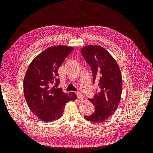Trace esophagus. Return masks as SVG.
<instances>
[{"mask_svg": "<svg viewBox=\"0 0 153 153\" xmlns=\"http://www.w3.org/2000/svg\"><path fill=\"white\" fill-rule=\"evenodd\" d=\"M76 95H77V97H78V100H84V96H83V95L82 94L81 92H76Z\"/></svg>", "mask_w": 153, "mask_h": 153, "instance_id": "obj_1", "label": "esophagus"}]
</instances>
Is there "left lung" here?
I'll return each instance as SVG.
<instances>
[{
  "mask_svg": "<svg viewBox=\"0 0 153 153\" xmlns=\"http://www.w3.org/2000/svg\"><path fill=\"white\" fill-rule=\"evenodd\" d=\"M81 53L91 68L93 83L98 84L100 88V92L89 99L95 106L94 112L84 118L92 122L105 121L116 110L121 100L123 80L120 68L108 51L100 46H85Z\"/></svg>",
  "mask_w": 153,
  "mask_h": 153,
  "instance_id": "1",
  "label": "left lung"
}]
</instances>
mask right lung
<instances>
[{"mask_svg": "<svg viewBox=\"0 0 153 153\" xmlns=\"http://www.w3.org/2000/svg\"><path fill=\"white\" fill-rule=\"evenodd\" d=\"M73 47L53 46L44 50L31 62L24 80V93L29 108L41 121H55L63 114L66 103L77 98L75 92L64 93L58 69Z\"/></svg>", "mask_w": 153, "mask_h": 153, "instance_id": "right-lung-1", "label": "right lung"}]
</instances>
